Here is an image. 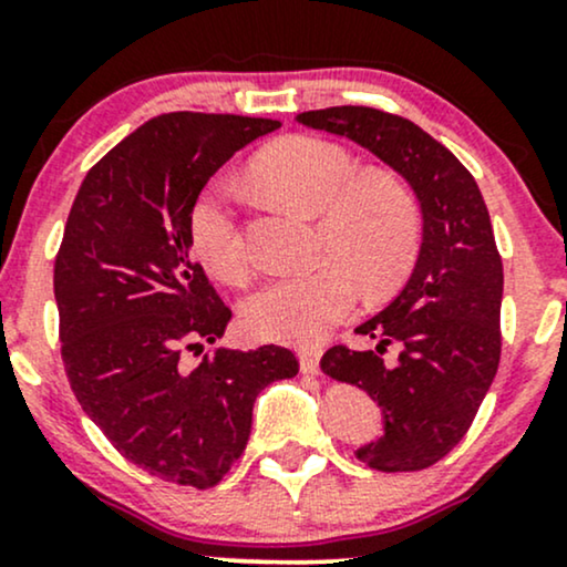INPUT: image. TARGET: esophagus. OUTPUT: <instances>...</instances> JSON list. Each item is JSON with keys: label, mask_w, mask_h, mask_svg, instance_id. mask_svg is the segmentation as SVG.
Wrapping results in <instances>:
<instances>
[{"label": "esophagus", "mask_w": 567, "mask_h": 567, "mask_svg": "<svg viewBox=\"0 0 567 567\" xmlns=\"http://www.w3.org/2000/svg\"><path fill=\"white\" fill-rule=\"evenodd\" d=\"M320 360H322V349H301V351H298V362H301L303 373H309V375L320 373Z\"/></svg>", "instance_id": "obj_1"}]
</instances>
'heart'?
<instances>
[{
	"label": "heart",
	"mask_w": 567,
	"mask_h": 567,
	"mask_svg": "<svg viewBox=\"0 0 567 567\" xmlns=\"http://www.w3.org/2000/svg\"><path fill=\"white\" fill-rule=\"evenodd\" d=\"M252 178L275 197L320 216L317 252L328 264L303 275L275 277L245 301L252 336L282 343L322 341L354 309V282L381 292L405 277L421 239L413 192L389 173H360L343 146L317 135L271 143L252 162ZM194 252L226 282L247 277V250L237 192L226 178L202 192L188 220Z\"/></svg>",
	"instance_id": "b5f03b06"
}]
</instances>
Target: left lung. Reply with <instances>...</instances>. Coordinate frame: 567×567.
<instances>
[{
  "mask_svg": "<svg viewBox=\"0 0 567 567\" xmlns=\"http://www.w3.org/2000/svg\"><path fill=\"white\" fill-rule=\"evenodd\" d=\"M303 127L354 141L408 181L421 207V247L405 288L357 328L375 349L333 347L322 370L379 402L383 434L357 447L379 472H419L458 445L483 405L501 357L504 269L477 181L410 120L368 106L296 116ZM389 342L401 347L382 365Z\"/></svg>",
  "mask_w": 567,
  "mask_h": 567,
  "instance_id": "1",
  "label": "left lung"
}]
</instances>
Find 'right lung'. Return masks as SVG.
Returning a JSON list of instances; mask_svg holds the SVG:
<instances>
[{
    "label": "right lung",
    "instance_id": "add662e5",
    "mask_svg": "<svg viewBox=\"0 0 567 567\" xmlns=\"http://www.w3.org/2000/svg\"><path fill=\"white\" fill-rule=\"evenodd\" d=\"M277 127L154 116L84 175L71 205L53 279L69 383L116 451L167 483L218 485L245 451L256 396L298 373L275 343L220 347L194 370L181 362L231 320L192 252L194 205L220 165Z\"/></svg>",
    "mask_w": 567,
    "mask_h": 567
}]
</instances>
